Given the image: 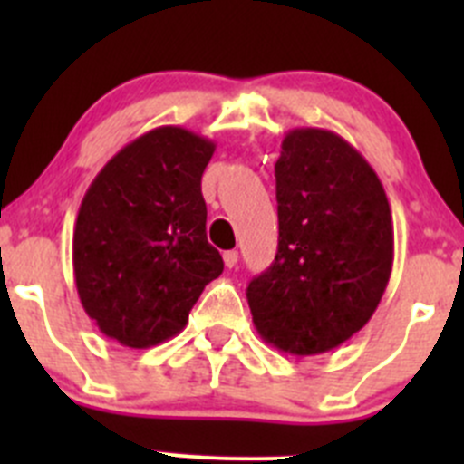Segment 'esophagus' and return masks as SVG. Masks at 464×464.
Masks as SVG:
<instances>
[{"label": "esophagus", "mask_w": 464, "mask_h": 464, "mask_svg": "<svg viewBox=\"0 0 464 464\" xmlns=\"http://www.w3.org/2000/svg\"><path fill=\"white\" fill-rule=\"evenodd\" d=\"M237 258H240L237 251H224V265H227L228 269H233V266L237 265Z\"/></svg>", "instance_id": "obj_1"}]
</instances>
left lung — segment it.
<instances>
[{
    "mask_svg": "<svg viewBox=\"0 0 464 464\" xmlns=\"http://www.w3.org/2000/svg\"><path fill=\"white\" fill-rule=\"evenodd\" d=\"M278 251L246 287L266 343L336 348L375 314L392 269V218L371 163L330 130L296 128L276 161Z\"/></svg>",
    "mask_w": 464,
    "mask_h": 464,
    "instance_id": "obj_1",
    "label": "left lung"
}]
</instances>
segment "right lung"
<instances>
[{
    "label": "right lung",
    "mask_w": 464,
    "mask_h": 464,
    "mask_svg": "<svg viewBox=\"0 0 464 464\" xmlns=\"http://www.w3.org/2000/svg\"><path fill=\"white\" fill-rule=\"evenodd\" d=\"M215 143L177 125L150 130L105 163L73 228V276L98 330L128 348L179 334L224 269L206 240L202 175Z\"/></svg>",
    "instance_id": "1"
}]
</instances>
